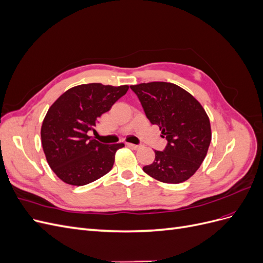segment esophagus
<instances>
[{
    "mask_svg": "<svg viewBox=\"0 0 263 263\" xmlns=\"http://www.w3.org/2000/svg\"><path fill=\"white\" fill-rule=\"evenodd\" d=\"M127 146H128L132 149H139L140 148L139 145H134V144H127Z\"/></svg>",
    "mask_w": 263,
    "mask_h": 263,
    "instance_id": "1",
    "label": "esophagus"
}]
</instances>
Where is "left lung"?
<instances>
[{
  "label": "left lung",
  "instance_id": "left-lung-1",
  "mask_svg": "<svg viewBox=\"0 0 263 263\" xmlns=\"http://www.w3.org/2000/svg\"><path fill=\"white\" fill-rule=\"evenodd\" d=\"M144 112L158 125L166 139L162 151L155 150V160L142 168L164 183L186 181L200 168L212 140L211 124L204 108L177 84L149 82L132 85Z\"/></svg>",
  "mask_w": 263,
  "mask_h": 263
}]
</instances>
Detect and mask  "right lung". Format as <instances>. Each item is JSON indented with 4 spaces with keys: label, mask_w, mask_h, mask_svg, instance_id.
<instances>
[{
    "label": "right lung",
    "mask_w": 263,
    "mask_h": 263,
    "mask_svg": "<svg viewBox=\"0 0 263 263\" xmlns=\"http://www.w3.org/2000/svg\"><path fill=\"white\" fill-rule=\"evenodd\" d=\"M128 91V85L102 83L71 87L48 109L42 126V145L51 170L71 185H85L113 168L124 144L105 145L89 136L98 119Z\"/></svg>",
    "instance_id": "add662e5"
}]
</instances>
